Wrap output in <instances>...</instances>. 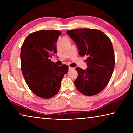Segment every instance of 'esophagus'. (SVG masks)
<instances>
[{"label":"esophagus","instance_id":"esophagus-1","mask_svg":"<svg viewBox=\"0 0 133 133\" xmlns=\"http://www.w3.org/2000/svg\"><path fill=\"white\" fill-rule=\"evenodd\" d=\"M74 68H73V67H70V66L69 67V71H70V70H74Z\"/></svg>","mask_w":133,"mask_h":133}]
</instances>
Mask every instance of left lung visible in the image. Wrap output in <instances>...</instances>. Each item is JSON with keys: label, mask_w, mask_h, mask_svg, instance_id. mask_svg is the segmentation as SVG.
Listing matches in <instances>:
<instances>
[{"label": "left lung", "mask_w": 133, "mask_h": 133, "mask_svg": "<svg viewBox=\"0 0 133 133\" xmlns=\"http://www.w3.org/2000/svg\"><path fill=\"white\" fill-rule=\"evenodd\" d=\"M67 34L76 43L79 54L87 56L86 70L77 67L76 88L87 96L98 94L105 88L114 71L115 58L111 41L101 31L91 29L69 30Z\"/></svg>", "instance_id": "8db88e82"}]
</instances>
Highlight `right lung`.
<instances>
[{"mask_svg":"<svg viewBox=\"0 0 133 133\" xmlns=\"http://www.w3.org/2000/svg\"><path fill=\"white\" fill-rule=\"evenodd\" d=\"M61 34L58 30H39L28 35L21 47V70L25 81L34 94L43 99L57 94L69 70L67 65L59 66L50 59L57 52L56 43Z\"/></svg>","mask_w":133,"mask_h":133,"instance_id":"right-lung-1","label":"right lung"}]
</instances>
